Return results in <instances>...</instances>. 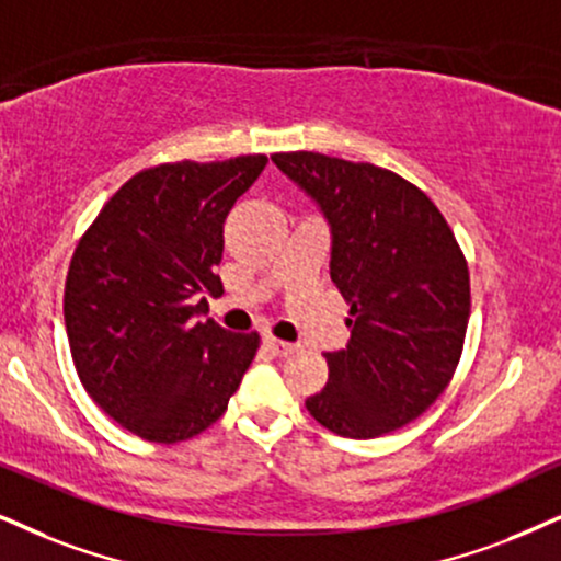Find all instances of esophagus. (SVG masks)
I'll list each match as a JSON object with an SVG mask.
<instances>
[{"instance_id": "34e87169", "label": "esophagus", "mask_w": 561, "mask_h": 561, "mask_svg": "<svg viewBox=\"0 0 561 561\" xmlns=\"http://www.w3.org/2000/svg\"><path fill=\"white\" fill-rule=\"evenodd\" d=\"M265 345L270 351H273L275 356H288V354H294V351H299V345H296V343L278 341V337H273V335L265 337Z\"/></svg>"}]
</instances>
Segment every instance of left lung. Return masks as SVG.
Masks as SVG:
<instances>
[{
	"instance_id": "1",
	"label": "left lung",
	"mask_w": 561,
	"mask_h": 561,
	"mask_svg": "<svg viewBox=\"0 0 561 561\" xmlns=\"http://www.w3.org/2000/svg\"><path fill=\"white\" fill-rule=\"evenodd\" d=\"M273 161L333 226L330 275L351 304V343L324 354L328 385L307 411L341 437L396 432L460 364L471 317L466 254L432 197L396 171L309 150Z\"/></svg>"
}]
</instances>
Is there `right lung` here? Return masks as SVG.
<instances>
[{
	"label": "right lung",
	"instance_id": "obj_1",
	"mask_svg": "<svg viewBox=\"0 0 561 561\" xmlns=\"http://www.w3.org/2000/svg\"><path fill=\"white\" fill-rule=\"evenodd\" d=\"M267 156L174 161L127 179L69 260L65 324L75 369L95 405L140 439L174 445L224 416L257 356V333L195 322L224 294L213 267L224 224Z\"/></svg>",
	"mask_w": 561,
	"mask_h": 561
}]
</instances>
